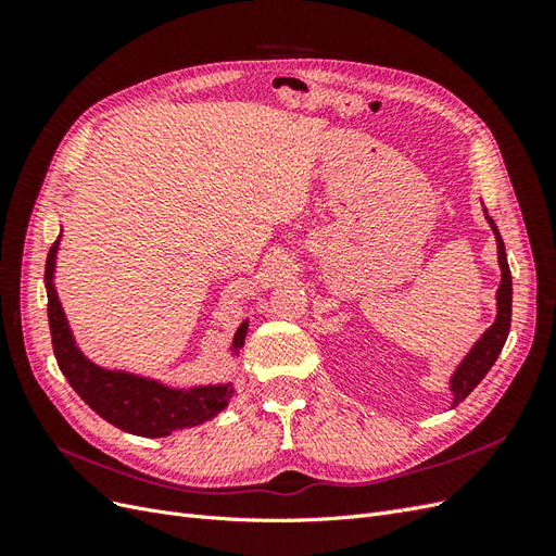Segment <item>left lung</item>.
Segmentation results:
<instances>
[{"mask_svg":"<svg viewBox=\"0 0 556 556\" xmlns=\"http://www.w3.org/2000/svg\"><path fill=\"white\" fill-rule=\"evenodd\" d=\"M482 211H484L486 223H490V227L494 231L496 255H498V266H501V285L496 290V319H494V325L476 341V345L470 348V352L462 359V364L454 368V374L450 378L452 408L459 406V403L480 384V380L486 376V371L494 366L503 345H506L508 331H510L513 278H510V266H508V257H506V245H503L498 227L494 225L492 217L486 215V208H482Z\"/></svg>","mask_w":556,"mask_h":556,"instance_id":"obj_1","label":"left lung"}]
</instances>
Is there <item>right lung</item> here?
<instances>
[{
	"label": "right lung",
	"instance_id": "1",
	"mask_svg": "<svg viewBox=\"0 0 556 556\" xmlns=\"http://www.w3.org/2000/svg\"><path fill=\"white\" fill-rule=\"evenodd\" d=\"M60 239L62 231L58 241L50 245L46 260L43 280L48 294V325L60 371L70 380L76 394L113 427L143 435V439H162L174 431L204 425L217 413H223L233 396L231 382L169 387L155 378L121 371V368H104L83 355L55 290ZM245 333L248 319L241 323L229 345L237 357L245 343Z\"/></svg>",
	"mask_w": 556,
	"mask_h": 556
}]
</instances>
